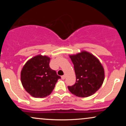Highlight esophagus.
Returning <instances> with one entry per match:
<instances>
[{
    "instance_id": "1",
    "label": "esophagus",
    "mask_w": 126,
    "mask_h": 126,
    "mask_svg": "<svg viewBox=\"0 0 126 126\" xmlns=\"http://www.w3.org/2000/svg\"><path fill=\"white\" fill-rule=\"evenodd\" d=\"M65 78H66V76H65V75H63V76H62V79H64Z\"/></svg>"
}]
</instances>
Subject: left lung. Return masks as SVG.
<instances>
[{
    "label": "left lung",
    "mask_w": 126,
    "mask_h": 126,
    "mask_svg": "<svg viewBox=\"0 0 126 126\" xmlns=\"http://www.w3.org/2000/svg\"><path fill=\"white\" fill-rule=\"evenodd\" d=\"M74 65L76 83L68 86L72 94L79 97H88L100 88L104 80V70L93 54L83 51L70 56Z\"/></svg>",
    "instance_id": "8db88e82"
}]
</instances>
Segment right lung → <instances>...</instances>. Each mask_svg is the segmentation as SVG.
Listing matches in <instances>:
<instances>
[{
  "instance_id": "1",
  "label": "right lung",
  "mask_w": 126,
  "mask_h": 126,
  "mask_svg": "<svg viewBox=\"0 0 126 126\" xmlns=\"http://www.w3.org/2000/svg\"><path fill=\"white\" fill-rule=\"evenodd\" d=\"M50 59L38 55L29 60L21 72L23 87L35 98H44L51 93L61 77L49 66Z\"/></svg>"
}]
</instances>
